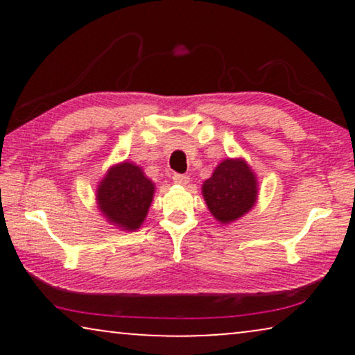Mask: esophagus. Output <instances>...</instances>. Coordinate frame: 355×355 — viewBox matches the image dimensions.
<instances>
[{"mask_svg": "<svg viewBox=\"0 0 355 355\" xmlns=\"http://www.w3.org/2000/svg\"><path fill=\"white\" fill-rule=\"evenodd\" d=\"M173 182L179 184V186H187L189 176H186V174H173Z\"/></svg>", "mask_w": 355, "mask_h": 355, "instance_id": "34e87169", "label": "esophagus"}]
</instances>
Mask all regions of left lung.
I'll list each match as a JSON object with an SVG mask.
<instances>
[{
    "instance_id": "obj_1",
    "label": "left lung",
    "mask_w": 355,
    "mask_h": 355,
    "mask_svg": "<svg viewBox=\"0 0 355 355\" xmlns=\"http://www.w3.org/2000/svg\"><path fill=\"white\" fill-rule=\"evenodd\" d=\"M257 178L245 159L226 158L202 186L208 210L223 225L239 220L255 205Z\"/></svg>"
}]
</instances>
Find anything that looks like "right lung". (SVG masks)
I'll list each match as a JSON object with an SVG mask.
<instances>
[{"instance_id":"add662e5","label":"right lung","mask_w":355,"mask_h":355,"mask_svg":"<svg viewBox=\"0 0 355 355\" xmlns=\"http://www.w3.org/2000/svg\"><path fill=\"white\" fill-rule=\"evenodd\" d=\"M155 184L130 162L108 169L96 189V203L106 220L125 231L139 230L152 205Z\"/></svg>"}]
</instances>
